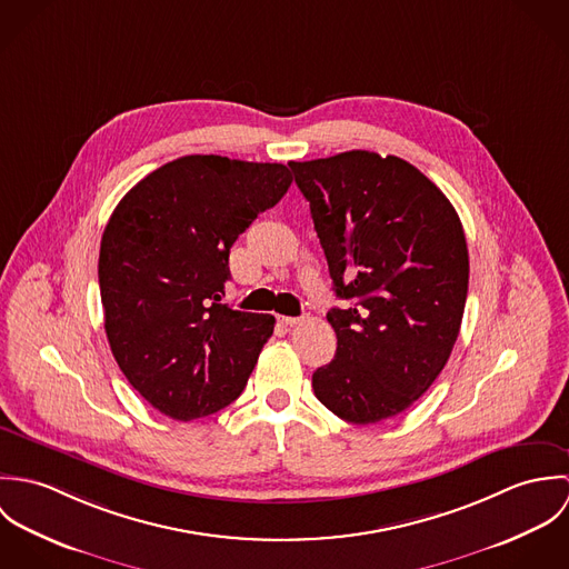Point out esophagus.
Returning a JSON list of instances; mask_svg holds the SVG:
<instances>
[{
    "label": "esophagus",
    "mask_w": 569,
    "mask_h": 569,
    "mask_svg": "<svg viewBox=\"0 0 569 569\" xmlns=\"http://www.w3.org/2000/svg\"><path fill=\"white\" fill-rule=\"evenodd\" d=\"M278 322L282 326H296L302 322V318H289V316H278Z\"/></svg>",
    "instance_id": "obj_1"
}]
</instances>
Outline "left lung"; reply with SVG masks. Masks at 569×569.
<instances>
[{
	"label": "left lung",
	"mask_w": 569,
	"mask_h": 569,
	"mask_svg": "<svg viewBox=\"0 0 569 569\" xmlns=\"http://www.w3.org/2000/svg\"><path fill=\"white\" fill-rule=\"evenodd\" d=\"M311 206L335 293L337 352L313 372L335 416L372 425L403 413L458 339L469 249L460 217L416 166L370 151L289 162Z\"/></svg>",
	"instance_id": "1"
}]
</instances>
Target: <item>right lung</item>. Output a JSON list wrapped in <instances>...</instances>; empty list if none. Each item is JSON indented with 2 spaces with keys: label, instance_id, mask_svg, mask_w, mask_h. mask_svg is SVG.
Returning <instances> with one entry per match:
<instances>
[{
  "label": "right lung",
  "instance_id": "1",
  "mask_svg": "<svg viewBox=\"0 0 569 569\" xmlns=\"http://www.w3.org/2000/svg\"><path fill=\"white\" fill-rule=\"evenodd\" d=\"M291 181L284 163L186 156L116 206L98 258L104 332L129 383L166 416L188 422L243 392L276 320L221 305L230 247Z\"/></svg>",
  "mask_w": 569,
  "mask_h": 569
}]
</instances>
